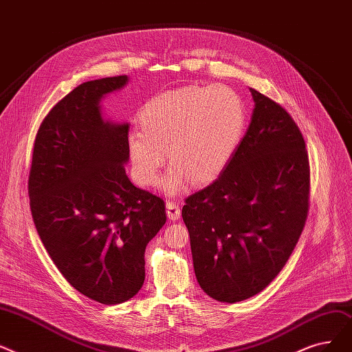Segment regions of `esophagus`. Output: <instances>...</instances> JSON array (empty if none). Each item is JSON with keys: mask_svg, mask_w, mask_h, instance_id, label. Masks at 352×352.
<instances>
[{"mask_svg": "<svg viewBox=\"0 0 352 352\" xmlns=\"http://www.w3.org/2000/svg\"><path fill=\"white\" fill-rule=\"evenodd\" d=\"M166 213L170 221H177L180 217V208L176 202H166Z\"/></svg>", "mask_w": 352, "mask_h": 352, "instance_id": "esophagus-1", "label": "esophagus"}]
</instances>
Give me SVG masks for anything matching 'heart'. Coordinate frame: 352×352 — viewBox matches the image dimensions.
Listing matches in <instances>:
<instances>
[{
	"label": "heart",
	"mask_w": 352,
	"mask_h": 352,
	"mask_svg": "<svg viewBox=\"0 0 352 352\" xmlns=\"http://www.w3.org/2000/svg\"><path fill=\"white\" fill-rule=\"evenodd\" d=\"M139 122L127 135L133 175L142 186H153L167 148L173 164L159 186L176 195L189 180L208 185L223 173L243 138L246 110L226 86H186L147 100Z\"/></svg>",
	"instance_id": "heart-1"
}]
</instances>
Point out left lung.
<instances>
[{"instance_id":"left-lung-1","label":"left lung","mask_w":352,"mask_h":352,"mask_svg":"<svg viewBox=\"0 0 352 352\" xmlns=\"http://www.w3.org/2000/svg\"><path fill=\"white\" fill-rule=\"evenodd\" d=\"M249 90L255 106L236 153L182 209L199 285L229 304L270 285L289 259L308 213L304 138L285 109Z\"/></svg>"}]
</instances>
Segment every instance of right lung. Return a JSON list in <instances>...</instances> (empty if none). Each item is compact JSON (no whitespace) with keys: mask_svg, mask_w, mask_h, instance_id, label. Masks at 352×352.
Masks as SVG:
<instances>
[{"mask_svg":"<svg viewBox=\"0 0 352 352\" xmlns=\"http://www.w3.org/2000/svg\"><path fill=\"white\" fill-rule=\"evenodd\" d=\"M127 76L82 82L43 120L28 179L32 219L72 287L104 305L135 296L144 250L166 223L164 202L126 175L129 123L103 117L102 100Z\"/></svg>","mask_w":352,"mask_h":352,"instance_id":"1","label":"right lung"}]
</instances>
